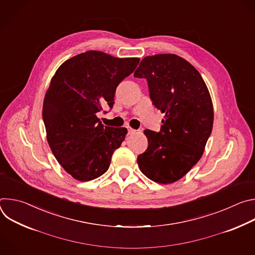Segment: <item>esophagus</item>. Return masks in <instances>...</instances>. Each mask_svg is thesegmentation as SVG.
<instances>
[{
  "instance_id": "obj_1",
  "label": "esophagus",
  "mask_w": 255,
  "mask_h": 255,
  "mask_svg": "<svg viewBox=\"0 0 255 255\" xmlns=\"http://www.w3.org/2000/svg\"><path fill=\"white\" fill-rule=\"evenodd\" d=\"M137 131L136 130H134V129H132L131 127H128V134L129 135H132V134H135Z\"/></svg>"
}]
</instances>
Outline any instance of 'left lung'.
I'll return each mask as SVG.
<instances>
[{
	"label": "left lung",
	"mask_w": 255,
	"mask_h": 255,
	"mask_svg": "<svg viewBox=\"0 0 255 255\" xmlns=\"http://www.w3.org/2000/svg\"><path fill=\"white\" fill-rule=\"evenodd\" d=\"M134 77L147 80L153 105L164 113L159 132L144 130L148 147L138 155V166L155 183H174L200 160L212 132L209 90L189 61L170 53L144 57Z\"/></svg>",
	"instance_id": "obj_1"
}]
</instances>
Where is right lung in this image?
I'll list each match as a JSON object with an SVG mask.
<instances>
[{"instance_id":"add662e5","label":"right lung","mask_w":255,"mask_h":255,"mask_svg":"<svg viewBox=\"0 0 255 255\" xmlns=\"http://www.w3.org/2000/svg\"><path fill=\"white\" fill-rule=\"evenodd\" d=\"M89 50L64 61L46 91L42 116L49 147L58 163L80 181L104 174L127 128L104 126L97 113L113 107L116 88L139 63Z\"/></svg>"}]
</instances>
